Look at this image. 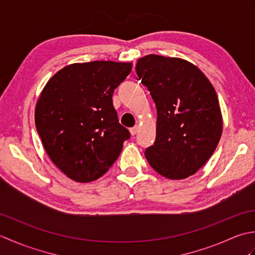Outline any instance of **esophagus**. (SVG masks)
Masks as SVG:
<instances>
[{"label":"esophagus","instance_id":"1","mask_svg":"<svg viewBox=\"0 0 255 255\" xmlns=\"http://www.w3.org/2000/svg\"><path fill=\"white\" fill-rule=\"evenodd\" d=\"M138 126H134V127H132V128H130L129 129V131H130V133H131V136H134V134H136L137 132H138Z\"/></svg>","mask_w":255,"mask_h":255}]
</instances>
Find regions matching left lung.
<instances>
[{
  "instance_id": "obj_1",
  "label": "left lung",
  "mask_w": 255,
  "mask_h": 255,
  "mask_svg": "<svg viewBox=\"0 0 255 255\" xmlns=\"http://www.w3.org/2000/svg\"><path fill=\"white\" fill-rule=\"evenodd\" d=\"M136 72L156 107V136L144 155L170 180L195 174L213 155L223 133L218 96L200 70L181 58L148 55Z\"/></svg>"
}]
</instances>
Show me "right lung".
Segmentation results:
<instances>
[{"mask_svg":"<svg viewBox=\"0 0 255 255\" xmlns=\"http://www.w3.org/2000/svg\"><path fill=\"white\" fill-rule=\"evenodd\" d=\"M131 62L72 63L53 74L35 108L42 145L59 170L80 183L110 170L130 133L118 123L113 93Z\"/></svg>","mask_w":255,"mask_h":255,"instance_id":"obj_1","label":"right lung"}]
</instances>
